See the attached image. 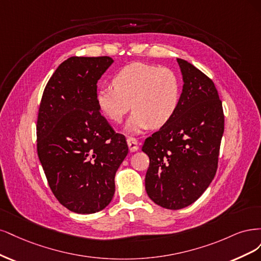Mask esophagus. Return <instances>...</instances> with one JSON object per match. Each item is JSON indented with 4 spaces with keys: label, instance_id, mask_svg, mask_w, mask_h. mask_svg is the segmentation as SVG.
<instances>
[{
    "label": "esophagus",
    "instance_id": "esophagus-1",
    "mask_svg": "<svg viewBox=\"0 0 261 261\" xmlns=\"http://www.w3.org/2000/svg\"><path fill=\"white\" fill-rule=\"evenodd\" d=\"M127 143H128V146H129V149L131 153L137 152V150L139 149V143L134 138H128Z\"/></svg>",
    "mask_w": 261,
    "mask_h": 261
}]
</instances>
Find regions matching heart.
Instances as JSON below:
<instances>
[{"mask_svg":"<svg viewBox=\"0 0 261 261\" xmlns=\"http://www.w3.org/2000/svg\"><path fill=\"white\" fill-rule=\"evenodd\" d=\"M113 86L97 90L96 106L112 122H120L132 106L134 111L124 125L125 132L131 134H139L150 125L163 127L180 104V80L169 68L132 63L115 73Z\"/></svg>","mask_w":261,"mask_h":261,"instance_id":"obj_1","label":"heart"}]
</instances>
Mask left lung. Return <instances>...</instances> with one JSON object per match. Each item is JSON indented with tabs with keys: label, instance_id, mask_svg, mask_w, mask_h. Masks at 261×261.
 Masks as SVG:
<instances>
[{
	"label": "left lung",
	"instance_id": "8db88e82",
	"mask_svg": "<svg viewBox=\"0 0 261 261\" xmlns=\"http://www.w3.org/2000/svg\"><path fill=\"white\" fill-rule=\"evenodd\" d=\"M176 62L183 79L179 107L142 147L149 157L148 197L173 210L194 203L212 183L224 130L222 102L214 82L188 61Z\"/></svg>",
	"mask_w": 261,
	"mask_h": 261
}]
</instances>
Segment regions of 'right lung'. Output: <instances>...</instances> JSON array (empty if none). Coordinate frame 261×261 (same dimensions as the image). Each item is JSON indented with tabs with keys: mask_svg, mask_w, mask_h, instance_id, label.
<instances>
[{
	"mask_svg": "<svg viewBox=\"0 0 261 261\" xmlns=\"http://www.w3.org/2000/svg\"><path fill=\"white\" fill-rule=\"evenodd\" d=\"M113 63L108 56L69 57L41 99L38 156L53 194L75 214H95L111 203L116 171L129 152L95 103L96 83Z\"/></svg>",
	"mask_w": 261,
	"mask_h": 261,
	"instance_id": "obj_1",
	"label": "right lung"
}]
</instances>
